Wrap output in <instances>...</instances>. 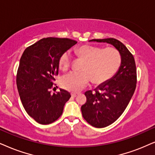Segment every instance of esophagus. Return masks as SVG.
<instances>
[{"label":"esophagus","mask_w":155,"mask_h":155,"mask_svg":"<svg viewBox=\"0 0 155 155\" xmlns=\"http://www.w3.org/2000/svg\"><path fill=\"white\" fill-rule=\"evenodd\" d=\"M77 95H78V94H75V93H72L71 94V97H76Z\"/></svg>","instance_id":"obj_1"}]
</instances>
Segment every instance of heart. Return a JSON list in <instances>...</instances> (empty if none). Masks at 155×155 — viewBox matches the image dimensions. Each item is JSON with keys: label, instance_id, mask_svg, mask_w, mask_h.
<instances>
[{"label": "heart", "instance_id": "heart-1", "mask_svg": "<svg viewBox=\"0 0 155 155\" xmlns=\"http://www.w3.org/2000/svg\"><path fill=\"white\" fill-rule=\"evenodd\" d=\"M77 58L84 62L82 72H71L61 79L62 87L71 92H78L87 87L91 79L92 83L101 85L112 79L120 68L122 57L114 48L82 45L75 49ZM72 58L68 51H65L58 58V66L62 71H67L71 65Z\"/></svg>", "mask_w": 155, "mask_h": 155}]
</instances>
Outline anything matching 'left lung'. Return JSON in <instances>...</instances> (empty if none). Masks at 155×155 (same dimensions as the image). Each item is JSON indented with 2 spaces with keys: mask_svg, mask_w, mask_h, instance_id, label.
Wrapping results in <instances>:
<instances>
[{
  "mask_svg": "<svg viewBox=\"0 0 155 155\" xmlns=\"http://www.w3.org/2000/svg\"><path fill=\"white\" fill-rule=\"evenodd\" d=\"M90 41L112 44L122 57L120 68L110 81L101 84L94 92L87 91L84 94L87 101L81 106L82 116L91 126L103 128L114 122L130 103L137 86L136 64L128 48L117 39H92Z\"/></svg>",
  "mask_w": 155,
  "mask_h": 155,
  "instance_id": "left-lung-1",
  "label": "left lung"
}]
</instances>
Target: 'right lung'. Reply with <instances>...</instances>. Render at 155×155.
Returning a JSON list of instances; mask_svg holds the SVG:
<instances>
[{"mask_svg": "<svg viewBox=\"0 0 155 155\" xmlns=\"http://www.w3.org/2000/svg\"><path fill=\"white\" fill-rule=\"evenodd\" d=\"M77 41L69 38L48 37L25 48L21 56L16 84L25 110L41 124L54 122L61 116L71 97L64 89L52 94L55 76L58 74L60 56Z\"/></svg>", "mask_w": 155, "mask_h": 155, "instance_id": "right-lung-1", "label": "right lung"}]
</instances>
